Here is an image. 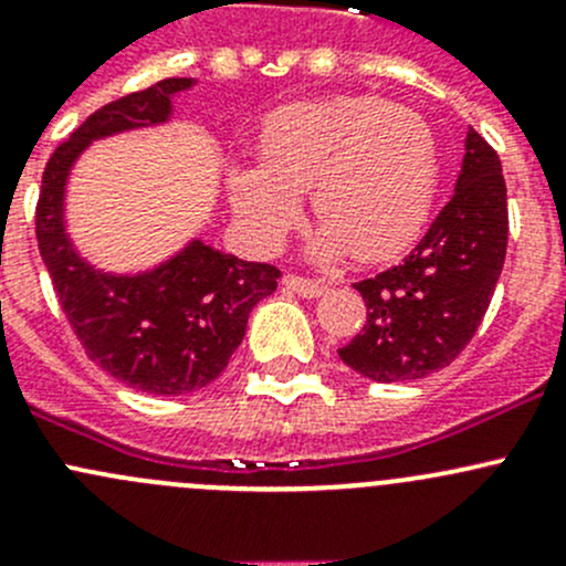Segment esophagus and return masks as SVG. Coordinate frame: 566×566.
Segmentation results:
<instances>
[{"instance_id": "34e87169", "label": "esophagus", "mask_w": 566, "mask_h": 566, "mask_svg": "<svg viewBox=\"0 0 566 566\" xmlns=\"http://www.w3.org/2000/svg\"><path fill=\"white\" fill-rule=\"evenodd\" d=\"M282 284L290 290V293H298V295H304V298H315V295H323L325 290H328V284L325 282H319V279L301 276V273H284Z\"/></svg>"}]
</instances>
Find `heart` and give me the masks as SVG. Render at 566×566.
<instances>
[{
	"label": "heart",
	"mask_w": 566,
	"mask_h": 566,
	"mask_svg": "<svg viewBox=\"0 0 566 566\" xmlns=\"http://www.w3.org/2000/svg\"><path fill=\"white\" fill-rule=\"evenodd\" d=\"M260 167L230 172V197L256 249L271 251L298 221L295 193L310 191L323 224L312 254L350 251L389 260L413 241L430 213L438 147L424 117L375 95L290 104L262 123Z\"/></svg>",
	"instance_id": "b5f03b06"
}]
</instances>
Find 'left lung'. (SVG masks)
Here are the masks:
<instances>
[{
    "label": "left lung",
    "instance_id": "left-lung-1",
    "mask_svg": "<svg viewBox=\"0 0 566 566\" xmlns=\"http://www.w3.org/2000/svg\"><path fill=\"white\" fill-rule=\"evenodd\" d=\"M510 238L501 158L468 130L452 199L399 265L356 282L367 304L361 334L339 358L378 384L419 380L449 367L493 301Z\"/></svg>",
    "mask_w": 566,
    "mask_h": 566
}]
</instances>
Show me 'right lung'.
<instances>
[{
	"label": "right lung",
	"mask_w": 566,
	"mask_h": 566,
	"mask_svg": "<svg viewBox=\"0 0 566 566\" xmlns=\"http://www.w3.org/2000/svg\"><path fill=\"white\" fill-rule=\"evenodd\" d=\"M191 78H164L90 114L43 169L35 235L62 312L90 361L119 384L158 397L213 384L243 342L256 301L282 276L268 262L191 243L145 276H106L76 256L62 230V191L73 158L98 136L161 123Z\"/></svg>",
	"instance_id": "right-lung-1"
}]
</instances>
